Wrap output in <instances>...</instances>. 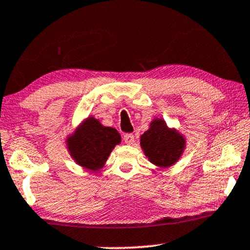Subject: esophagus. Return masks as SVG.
Returning <instances> with one entry per match:
<instances>
[{"instance_id": "obj_1", "label": "esophagus", "mask_w": 250, "mask_h": 250, "mask_svg": "<svg viewBox=\"0 0 250 250\" xmlns=\"http://www.w3.org/2000/svg\"><path fill=\"white\" fill-rule=\"evenodd\" d=\"M134 140H135V136L132 134H125V135H123V141H125V143L132 144V143H134Z\"/></svg>"}]
</instances>
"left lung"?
I'll return each mask as SVG.
<instances>
[{"label":"left lung","mask_w":250,"mask_h":250,"mask_svg":"<svg viewBox=\"0 0 250 250\" xmlns=\"http://www.w3.org/2000/svg\"><path fill=\"white\" fill-rule=\"evenodd\" d=\"M141 146L151 163L167 167L181 156L185 140L176 131L169 130L165 121L159 119L154 120L150 129L142 135Z\"/></svg>","instance_id":"left-lung-1"}]
</instances>
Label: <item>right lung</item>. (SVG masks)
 I'll return each instance as SVG.
<instances>
[{"label":"right lung","instance_id":"add662e5","mask_svg":"<svg viewBox=\"0 0 250 250\" xmlns=\"http://www.w3.org/2000/svg\"><path fill=\"white\" fill-rule=\"evenodd\" d=\"M74 159L85 168L98 170L104 166L109 153L121 142L114 128L103 127L96 119H87L68 140Z\"/></svg>","mask_w":250,"mask_h":250}]
</instances>
